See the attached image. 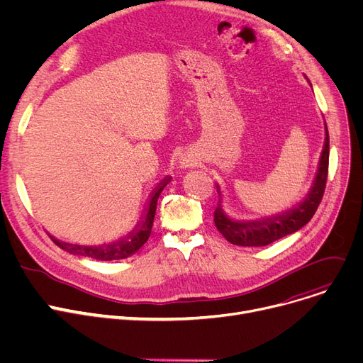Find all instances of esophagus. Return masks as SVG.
I'll return each instance as SVG.
<instances>
[{
	"instance_id": "esophagus-1",
	"label": "esophagus",
	"mask_w": 363,
	"mask_h": 363,
	"mask_svg": "<svg viewBox=\"0 0 363 363\" xmlns=\"http://www.w3.org/2000/svg\"><path fill=\"white\" fill-rule=\"evenodd\" d=\"M182 164H183V165H184V164H186V162H182Z\"/></svg>"
}]
</instances>
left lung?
<instances>
[{
  "mask_svg": "<svg viewBox=\"0 0 363 363\" xmlns=\"http://www.w3.org/2000/svg\"><path fill=\"white\" fill-rule=\"evenodd\" d=\"M330 136L325 124V143L313 186L305 201L281 216L264 218L259 221H236L228 218L221 208V201L214 211V223L218 231L233 245L238 246H267L306 225L323 201L328 177ZM220 194V187L217 186Z\"/></svg>",
  "mask_w": 363,
  "mask_h": 363,
  "instance_id": "8db88e82",
  "label": "left lung"
}]
</instances>
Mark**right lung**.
Returning <instances> with one entry per match:
<instances>
[{
    "instance_id": "1",
    "label": "right lung",
    "mask_w": 363,
    "mask_h": 363,
    "mask_svg": "<svg viewBox=\"0 0 363 363\" xmlns=\"http://www.w3.org/2000/svg\"><path fill=\"white\" fill-rule=\"evenodd\" d=\"M169 182V177L162 180L152 191L151 201H149L147 206V214L145 221L142 223L140 227H136L127 239H123L120 242H116L113 245H104V246H80V245H72L66 242H60L58 239L52 238L50 234L51 240L61 247L62 250H66L73 255H80V257H88L96 261H113V259H124L127 257H130L135 252H138L151 236V230L154 225V217H155V211H157V201L161 195L162 189L167 186Z\"/></svg>"
}]
</instances>
